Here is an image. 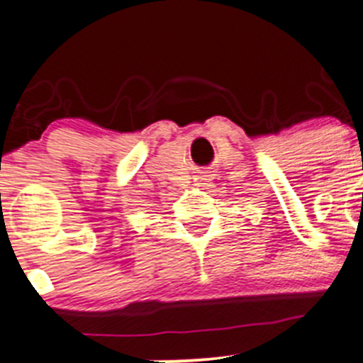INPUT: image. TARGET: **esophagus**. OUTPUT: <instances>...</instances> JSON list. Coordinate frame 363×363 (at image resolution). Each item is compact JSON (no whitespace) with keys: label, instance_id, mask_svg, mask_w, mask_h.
<instances>
[{"label":"esophagus","instance_id":"obj_1","mask_svg":"<svg viewBox=\"0 0 363 363\" xmlns=\"http://www.w3.org/2000/svg\"><path fill=\"white\" fill-rule=\"evenodd\" d=\"M198 182H207V174H201V176H198Z\"/></svg>","mask_w":363,"mask_h":363}]
</instances>
